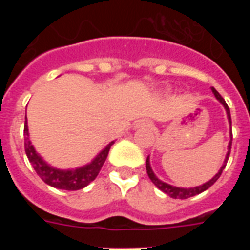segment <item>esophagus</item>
Masks as SVG:
<instances>
[{
    "label": "esophagus",
    "instance_id": "1",
    "mask_svg": "<svg viewBox=\"0 0 250 250\" xmlns=\"http://www.w3.org/2000/svg\"><path fill=\"white\" fill-rule=\"evenodd\" d=\"M139 126H150V123L146 120H143L139 123Z\"/></svg>",
    "mask_w": 250,
    "mask_h": 250
}]
</instances>
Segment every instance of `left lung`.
Segmentation results:
<instances>
[{
    "instance_id": "obj_1",
    "label": "left lung",
    "mask_w": 250,
    "mask_h": 250,
    "mask_svg": "<svg viewBox=\"0 0 250 250\" xmlns=\"http://www.w3.org/2000/svg\"><path fill=\"white\" fill-rule=\"evenodd\" d=\"M211 91H213L214 96L216 98V100L219 101L220 104H222L223 106H224L225 109V112H227V118H228V121H229V125H230V141H229L228 144V151H227V155H225V159H224V163H223V165L220 167L219 171L215 174V175L213 176V178L210 179V180H208L207 183H204L203 185H199V187H194V188H179V187H174V185H170L167 184V183L163 182V180H160V179L158 178V176L155 175V173L152 171L151 167H150V158L147 156L146 158V173L147 175H149L150 180H151L152 183H154V185H155L158 189H160L163 193H165L167 195H169L170 198H174V199H188V198H190V196H194V195H198V194L203 193V191H205L207 189H209V188L211 187V185L214 184V183L219 179V176L222 175L223 170H224L225 165H227V161H228L229 159V154H230V149H231V140H233V134H231V118H230V110H229L228 105H227V103H225L224 99L220 96V94L218 91H216L214 87H211Z\"/></svg>"
}]
</instances>
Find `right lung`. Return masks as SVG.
<instances>
[{
  "instance_id": "obj_1",
  "label": "right lung",
  "mask_w": 250,
  "mask_h": 250,
  "mask_svg": "<svg viewBox=\"0 0 250 250\" xmlns=\"http://www.w3.org/2000/svg\"><path fill=\"white\" fill-rule=\"evenodd\" d=\"M23 134H25L26 155H27L28 160H30L31 165L37 173V175L50 187L62 189V190H79V189H83V188L87 187L91 182H94L95 178L100 173L106 158H107L110 147L115 143V141L109 143L98 155L90 161L89 164L80 167H75V169H57V167L48 164L47 161L36 151V149L31 143L27 126V116H25Z\"/></svg>"
}]
</instances>
